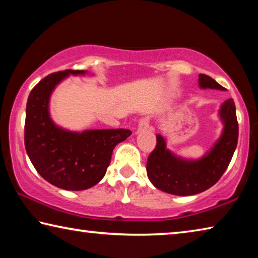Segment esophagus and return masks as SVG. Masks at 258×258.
<instances>
[{"instance_id": "esophagus-1", "label": "esophagus", "mask_w": 258, "mask_h": 258, "mask_svg": "<svg viewBox=\"0 0 258 258\" xmlns=\"http://www.w3.org/2000/svg\"><path fill=\"white\" fill-rule=\"evenodd\" d=\"M149 128V120H148L147 118H141L139 120V124H138V127H137V131H135V133H140L142 132V131H146Z\"/></svg>"}]
</instances>
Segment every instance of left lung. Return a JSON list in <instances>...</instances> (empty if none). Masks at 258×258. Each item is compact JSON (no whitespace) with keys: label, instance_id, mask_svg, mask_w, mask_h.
<instances>
[{"label":"left lung","instance_id":"left-lung-1","mask_svg":"<svg viewBox=\"0 0 258 258\" xmlns=\"http://www.w3.org/2000/svg\"><path fill=\"white\" fill-rule=\"evenodd\" d=\"M202 89L224 91V87L204 74ZM218 116L223 123L221 137L199 159H185L166 148V138L157 134V145L148 157L147 174L157 189L175 196H192L209 189L220 180L230 164L238 143V120L233 99L222 103Z\"/></svg>","mask_w":258,"mask_h":258}]
</instances>
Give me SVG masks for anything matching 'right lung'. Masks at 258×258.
I'll list each match as a JSON object with an SVG mask.
<instances>
[{"instance_id":"add662e5","label":"right lung","mask_w":258,"mask_h":258,"mask_svg":"<svg viewBox=\"0 0 258 258\" xmlns=\"http://www.w3.org/2000/svg\"><path fill=\"white\" fill-rule=\"evenodd\" d=\"M86 71L50 74L30 92L26 106L25 147L38 174L60 189L80 191L102 180L112 150L132 132L125 128L73 132L56 125L50 115V98L56 85L69 75Z\"/></svg>"}]
</instances>
